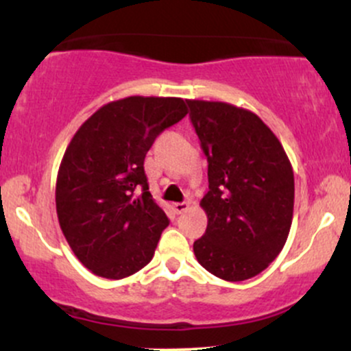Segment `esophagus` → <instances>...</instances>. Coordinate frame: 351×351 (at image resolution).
Listing matches in <instances>:
<instances>
[{
	"mask_svg": "<svg viewBox=\"0 0 351 351\" xmlns=\"http://www.w3.org/2000/svg\"><path fill=\"white\" fill-rule=\"evenodd\" d=\"M173 209H175V211L178 213V215H181V213L188 211L189 203H186V201H183V203H175V204H173Z\"/></svg>",
	"mask_w": 351,
	"mask_h": 351,
	"instance_id": "obj_1",
	"label": "esophagus"
}]
</instances>
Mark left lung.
I'll list each match as a JSON object with an SVG mask.
<instances>
[{"instance_id":"8db88e82","label":"left lung","mask_w":351,"mask_h":351,"mask_svg":"<svg viewBox=\"0 0 351 351\" xmlns=\"http://www.w3.org/2000/svg\"><path fill=\"white\" fill-rule=\"evenodd\" d=\"M208 158V216L195 241L198 263L228 282L256 277L279 256L293 216V170L271 128L254 112L228 102L188 100Z\"/></svg>"}]
</instances>
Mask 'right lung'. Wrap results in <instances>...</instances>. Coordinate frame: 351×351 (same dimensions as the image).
Masks as SVG:
<instances>
[{
  "instance_id": "obj_1",
  "label": "right lung",
  "mask_w": 351,
  "mask_h": 351,
  "mask_svg": "<svg viewBox=\"0 0 351 351\" xmlns=\"http://www.w3.org/2000/svg\"><path fill=\"white\" fill-rule=\"evenodd\" d=\"M186 114L180 97L132 95L100 107L67 145L56 211L72 252L95 276L125 279L152 261L170 221L148 191L145 155Z\"/></svg>"
}]
</instances>
